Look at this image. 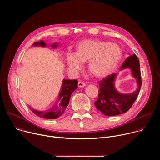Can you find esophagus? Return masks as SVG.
<instances>
[{
    "label": "esophagus",
    "mask_w": 160,
    "mask_h": 160,
    "mask_svg": "<svg viewBox=\"0 0 160 160\" xmlns=\"http://www.w3.org/2000/svg\"><path fill=\"white\" fill-rule=\"evenodd\" d=\"M86 85V84L84 83V82H78V87H85Z\"/></svg>",
    "instance_id": "1"
}]
</instances>
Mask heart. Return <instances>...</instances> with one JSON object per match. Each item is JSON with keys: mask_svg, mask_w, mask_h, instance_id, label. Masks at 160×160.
Masks as SVG:
<instances>
[{"mask_svg": "<svg viewBox=\"0 0 160 160\" xmlns=\"http://www.w3.org/2000/svg\"><path fill=\"white\" fill-rule=\"evenodd\" d=\"M122 52L116 43L85 40L80 42L75 54L68 52L66 62L69 69L77 72L88 61V70L96 77H102L111 72L119 63Z\"/></svg>", "mask_w": 160, "mask_h": 160, "instance_id": "1", "label": "heart"}]
</instances>
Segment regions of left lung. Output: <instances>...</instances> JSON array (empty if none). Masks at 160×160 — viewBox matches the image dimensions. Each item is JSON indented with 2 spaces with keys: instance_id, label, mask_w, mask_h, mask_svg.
Listing matches in <instances>:
<instances>
[{
  "instance_id": "obj_1",
  "label": "left lung",
  "mask_w": 160,
  "mask_h": 160,
  "mask_svg": "<svg viewBox=\"0 0 160 160\" xmlns=\"http://www.w3.org/2000/svg\"><path fill=\"white\" fill-rule=\"evenodd\" d=\"M130 68L132 75L136 79L138 88L130 94H121L115 87L117 73H112L99 82V89L98 100L94 102L96 108L104 115L111 117L127 112L138 98L142 85L140 63L135 54L128 56L122 65L120 70Z\"/></svg>"
}]
</instances>
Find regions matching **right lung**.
I'll list each match as a JSON object with an SVG mask.
<instances>
[{
    "label": "right lung",
    "mask_w": 160,
    "mask_h": 160,
    "mask_svg": "<svg viewBox=\"0 0 160 160\" xmlns=\"http://www.w3.org/2000/svg\"><path fill=\"white\" fill-rule=\"evenodd\" d=\"M34 46H40L46 47L45 43L40 40V42H37L33 43ZM58 47L57 43H54L52 45V48H56ZM78 88V81L77 80H68L64 79L62 81V86L61 88L60 92L59 94V97L56 103L49 109L46 111H37L34 109H30L37 116L46 119H56L61 117L64 112L66 107L69 104L70 97L72 93Z\"/></svg>",
    "instance_id": "obj_1"
}]
</instances>
